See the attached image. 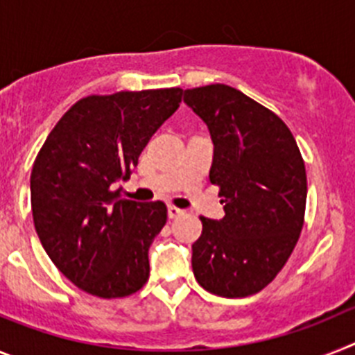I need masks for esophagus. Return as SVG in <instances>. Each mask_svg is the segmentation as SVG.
<instances>
[{"label":"esophagus","mask_w":355,"mask_h":355,"mask_svg":"<svg viewBox=\"0 0 355 355\" xmlns=\"http://www.w3.org/2000/svg\"><path fill=\"white\" fill-rule=\"evenodd\" d=\"M167 213H168V218H178L180 215H183V209L175 208V206H168L167 208Z\"/></svg>","instance_id":"1"}]
</instances>
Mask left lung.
<instances>
[{
    "mask_svg": "<svg viewBox=\"0 0 355 355\" xmlns=\"http://www.w3.org/2000/svg\"><path fill=\"white\" fill-rule=\"evenodd\" d=\"M213 140L209 181L224 218L200 216L192 245L197 283L227 299L249 297L286 265L304 225L307 178L293 135L274 112L229 85L184 90Z\"/></svg>",
    "mask_w": 355,
    "mask_h": 355,
    "instance_id": "left-lung-1",
    "label": "left lung"
}]
</instances>
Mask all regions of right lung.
Masks as SVG:
<instances>
[{
	"mask_svg": "<svg viewBox=\"0 0 355 355\" xmlns=\"http://www.w3.org/2000/svg\"><path fill=\"white\" fill-rule=\"evenodd\" d=\"M181 89L83 97L56 122L30 178L33 224L56 268L83 291L117 299L149 279V247L167 222L162 200L112 190L180 108Z\"/></svg>",
	"mask_w": 355,
	"mask_h": 355,
	"instance_id": "right-lung-1",
	"label": "right lung"
}]
</instances>
